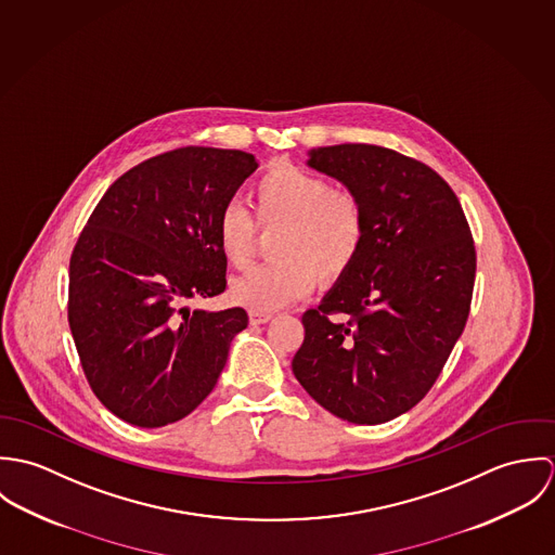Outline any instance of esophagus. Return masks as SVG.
I'll return each instance as SVG.
<instances>
[{"instance_id":"obj_1","label":"esophagus","mask_w":555,"mask_h":555,"mask_svg":"<svg viewBox=\"0 0 555 555\" xmlns=\"http://www.w3.org/2000/svg\"><path fill=\"white\" fill-rule=\"evenodd\" d=\"M247 317H249V322L251 324H264V322H269L273 314L271 312H258V310H249L247 312Z\"/></svg>"}]
</instances>
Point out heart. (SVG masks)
Returning a JSON list of instances; mask_svg holds the SVG:
<instances>
[{"label": "heart", "instance_id": "obj_1", "mask_svg": "<svg viewBox=\"0 0 555 555\" xmlns=\"http://www.w3.org/2000/svg\"><path fill=\"white\" fill-rule=\"evenodd\" d=\"M251 209L260 227H282L273 238L275 260L237 278L231 297L238 306L271 312L308 297L317 280L337 282L357 262L367 237V216L357 194L293 164H273L251 185ZM251 214L229 203L218 218L216 237L224 258L243 269L256 245Z\"/></svg>", "mask_w": 555, "mask_h": 555}]
</instances>
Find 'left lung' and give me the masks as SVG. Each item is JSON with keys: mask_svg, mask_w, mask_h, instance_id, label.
Here are the masks:
<instances>
[{"mask_svg": "<svg viewBox=\"0 0 555 555\" xmlns=\"http://www.w3.org/2000/svg\"><path fill=\"white\" fill-rule=\"evenodd\" d=\"M310 168L359 196L357 262L301 322L295 378L331 414L378 425L414 408L470 314L476 251L451 185L427 164L363 143L318 147Z\"/></svg>", "mask_w": 555, "mask_h": 555, "instance_id": "left-lung-1", "label": "left lung"}]
</instances>
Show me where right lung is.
<instances>
[{"mask_svg":"<svg viewBox=\"0 0 555 555\" xmlns=\"http://www.w3.org/2000/svg\"><path fill=\"white\" fill-rule=\"evenodd\" d=\"M256 168L238 150H172L124 172L89 216L68 322L91 391L121 421L162 427L214 391L247 314L185 304L227 291L216 224Z\"/></svg>","mask_w":555,"mask_h":555,"instance_id":"obj_1","label":"right lung"}]
</instances>
